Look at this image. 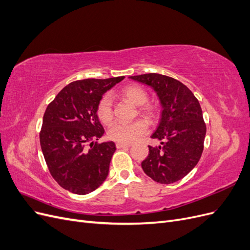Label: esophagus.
I'll return each instance as SVG.
<instances>
[{
    "label": "esophagus",
    "mask_w": 250,
    "mask_h": 250,
    "mask_svg": "<svg viewBox=\"0 0 250 250\" xmlns=\"http://www.w3.org/2000/svg\"><path fill=\"white\" fill-rule=\"evenodd\" d=\"M117 148L118 149H121V148H128V147H130L131 145L130 144H124V143H117Z\"/></svg>",
    "instance_id": "obj_1"
}]
</instances>
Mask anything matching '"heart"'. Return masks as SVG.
I'll return each instance as SVG.
<instances>
[{"label": "heart", "mask_w": 250, "mask_h": 250, "mask_svg": "<svg viewBox=\"0 0 250 250\" xmlns=\"http://www.w3.org/2000/svg\"><path fill=\"white\" fill-rule=\"evenodd\" d=\"M121 95L126 100L132 104L141 106L139 111L148 117H153L155 109L149 104H145L148 101V94L145 89L140 85H128L121 90ZM97 116L104 124L111 122L113 118L112 99L109 95L103 96L97 105ZM148 130V125L144 120H135L130 123L116 122L113 123L107 131L108 138L119 143L128 144L139 139L141 135L145 134Z\"/></svg>", "instance_id": "b5f03b06"}]
</instances>
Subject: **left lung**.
<instances>
[{"mask_svg": "<svg viewBox=\"0 0 250 250\" xmlns=\"http://www.w3.org/2000/svg\"><path fill=\"white\" fill-rule=\"evenodd\" d=\"M129 78L152 87L163 108L160 124L151 135L162 145L148 146L142 168L156 183H175L194 169L202 154L207 126L200 104L184 83L172 77L150 73Z\"/></svg>", "mask_w": 250, "mask_h": 250, "instance_id": "8db88e82", "label": "left lung"}]
</instances>
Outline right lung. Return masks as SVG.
<instances>
[{
  "label": "right lung",
  "mask_w": 250,
  "mask_h": 250,
  "mask_svg": "<svg viewBox=\"0 0 250 250\" xmlns=\"http://www.w3.org/2000/svg\"><path fill=\"white\" fill-rule=\"evenodd\" d=\"M124 78L71 82L44 111L42 151L52 177L64 190L85 195L106 179L116 144L95 142L104 134L97 105L104 93Z\"/></svg>",
  "instance_id": "obj_1"
}]
</instances>
